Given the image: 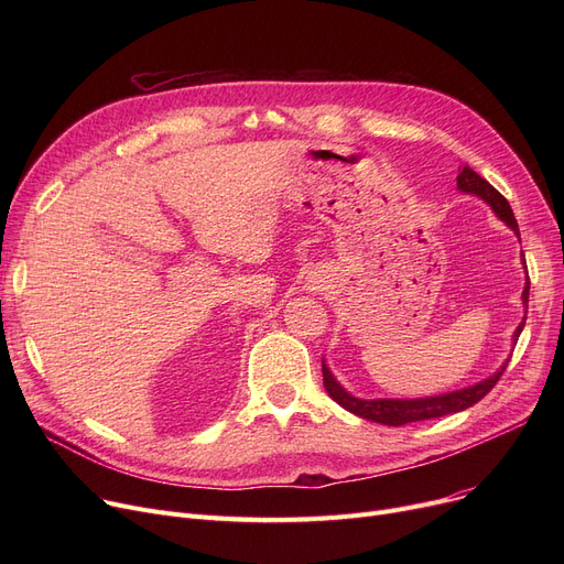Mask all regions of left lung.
I'll return each mask as SVG.
<instances>
[{"mask_svg":"<svg viewBox=\"0 0 564 564\" xmlns=\"http://www.w3.org/2000/svg\"><path fill=\"white\" fill-rule=\"evenodd\" d=\"M457 187L466 194H476L482 200H487L494 207V213L519 235V226H517V219H514V213H512L508 198L502 196L498 189H494L482 175H478L470 166H464L462 173L457 175ZM523 262H525V258H523ZM528 292H530V279L523 288L525 308H528ZM523 324H525V317L514 332V340H519ZM506 368H508V364L502 366L496 375H491L489 379L478 381L476 387H468V389L453 391V393H443V395H434V398H421V400H359V398H351L347 391H343V387L334 379L329 368L324 366V361H322V381H324V389H327V393L343 409L357 413V416H361L366 421H372V423L400 427V425H406V423H419V421L448 416V413H457V411H464V409L473 406L496 387V381L500 379L502 372H506Z\"/></svg>","mask_w":564,"mask_h":564,"instance_id":"left-lung-1","label":"left lung"}]
</instances>
